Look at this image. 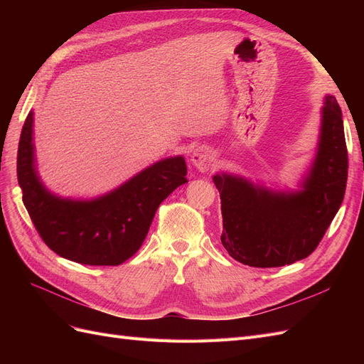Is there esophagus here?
Returning a JSON list of instances; mask_svg holds the SVG:
<instances>
[{
	"label": "esophagus",
	"mask_w": 364,
	"mask_h": 364,
	"mask_svg": "<svg viewBox=\"0 0 364 364\" xmlns=\"http://www.w3.org/2000/svg\"><path fill=\"white\" fill-rule=\"evenodd\" d=\"M191 162L200 171H208L214 162V153L209 147H197L191 155Z\"/></svg>",
	"instance_id": "obj_1"
}]
</instances>
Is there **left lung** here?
Returning a JSON list of instances; mask_svg holds the SVG:
<instances>
[{
	"label": "left lung",
	"instance_id": "obj_1",
	"mask_svg": "<svg viewBox=\"0 0 364 364\" xmlns=\"http://www.w3.org/2000/svg\"><path fill=\"white\" fill-rule=\"evenodd\" d=\"M213 181L222 199L220 240L234 259L267 269L311 255L343 202L348 181V149L336 97L325 100L317 156L302 191L273 193L228 174Z\"/></svg>",
	"mask_w": 364,
	"mask_h": 364
}]
</instances>
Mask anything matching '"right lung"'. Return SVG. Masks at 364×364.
<instances>
[{"label": "right lung", "instance_id": "right-lung-1", "mask_svg": "<svg viewBox=\"0 0 364 364\" xmlns=\"http://www.w3.org/2000/svg\"><path fill=\"white\" fill-rule=\"evenodd\" d=\"M33 112L18 146V183L38 234L53 252L87 266H118L144 241L159 205L186 181L182 156L156 162L92 202L63 200L43 188L33 167Z\"/></svg>", "mask_w": 364, "mask_h": 364}]
</instances>
